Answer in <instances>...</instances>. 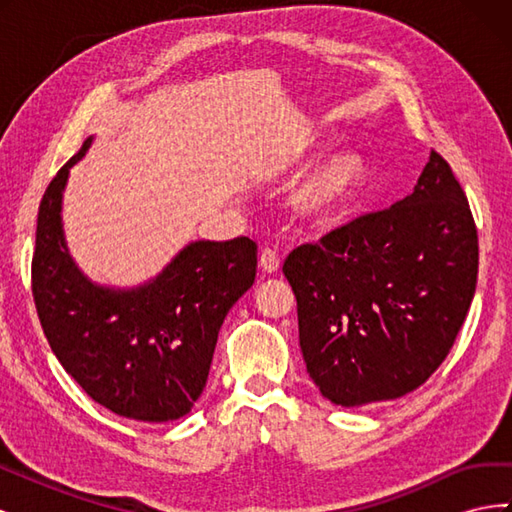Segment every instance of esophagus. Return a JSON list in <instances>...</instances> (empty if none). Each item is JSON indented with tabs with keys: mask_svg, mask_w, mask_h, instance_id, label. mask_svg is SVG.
Masks as SVG:
<instances>
[{
	"mask_svg": "<svg viewBox=\"0 0 512 512\" xmlns=\"http://www.w3.org/2000/svg\"><path fill=\"white\" fill-rule=\"evenodd\" d=\"M260 267L267 273H275L277 269H280V256H277L273 247H265V250L260 252Z\"/></svg>",
	"mask_w": 512,
	"mask_h": 512,
	"instance_id": "1",
	"label": "esophagus"
}]
</instances>
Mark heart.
<instances>
[{
  "instance_id": "b5f03b06",
  "label": "heart",
  "mask_w": 512,
  "mask_h": 512,
  "mask_svg": "<svg viewBox=\"0 0 512 512\" xmlns=\"http://www.w3.org/2000/svg\"><path fill=\"white\" fill-rule=\"evenodd\" d=\"M363 179V162L342 151L324 158L294 190L292 203L307 218L324 220L346 207Z\"/></svg>"
}]
</instances>
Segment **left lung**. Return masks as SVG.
<instances>
[{
    "mask_svg": "<svg viewBox=\"0 0 512 512\" xmlns=\"http://www.w3.org/2000/svg\"><path fill=\"white\" fill-rule=\"evenodd\" d=\"M284 275L320 393L346 408L397 399L442 365L474 299L468 198L431 149L410 196L299 245Z\"/></svg>",
    "mask_w": 512,
    "mask_h": 512,
    "instance_id": "obj_1",
    "label": "left lung"
}]
</instances>
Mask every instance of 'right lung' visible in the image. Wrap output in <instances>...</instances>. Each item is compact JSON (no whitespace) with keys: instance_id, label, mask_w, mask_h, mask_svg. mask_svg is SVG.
<instances>
[{"instance_id":"1","label":"right lung","mask_w":512,"mask_h":512,"mask_svg":"<svg viewBox=\"0 0 512 512\" xmlns=\"http://www.w3.org/2000/svg\"><path fill=\"white\" fill-rule=\"evenodd\" d=\"M89 145L59 168L40 203L32 292L42 331L100 406L134 421H175L205 389L222 322L254 284L258 247L247 237L194 241L147 284H94L72 260L61 224L70 168Z\"/></svg>"}]
</instances>
